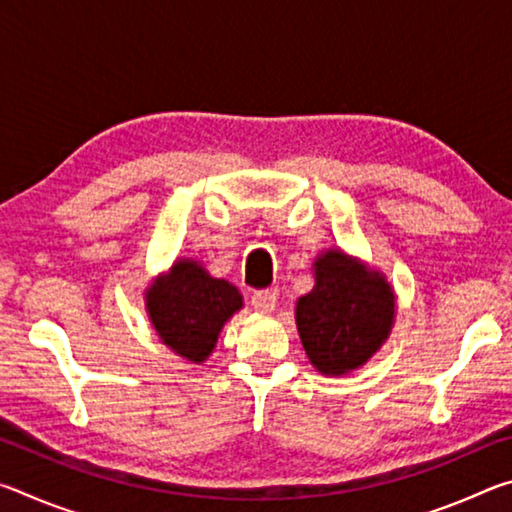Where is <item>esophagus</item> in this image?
Masks as SVG:
<instances>
[{"label": "esophagus", "mask_w": 512, "mask_h": 512, "mask_svg": "<svg viewBox=\"0 0 512 512\" xmlns=\"http://www.w3.org/2000/svg\"><path fill=\"white\" fill-rule=\"evenodd\" d=\"M250 302H253V307L257 311H264V314H268V311H273L277 305V293L273 289L255 291L253 296H250Z\"/></svg>", "instance_id": "34e87169"}]
</instances>
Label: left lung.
Wrapping results in <instances>:
<instances>
[{
  "label": "left lung",
  "mask_w": 512,
  "mask_h": 512,
  "mask_svg": "<svg viewBox=\"0 0 512 512\" xmlns=\"http://www.w3.org/2000/svg\"><path fill=\"white\" fill-rule=\"evenodd\" d=\"M393 316L388 282L341 250L318 259L316 287L296 307L300 341L323 375H343L366 363L386 341Z\"/></svg>",
  "instance_id": "obj_1"
}]
</instances>
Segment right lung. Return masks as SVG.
Segmentation results:
<instances>
[{"instance_id": "1", "label": "right lung", "mask_w": 512, "mask_h": 512, "mask_svg": "<svg viewBox=\"0 0 512 512\" xmlns=\"http://www.w3.org/2000/svg\"><path fill=\"white\" fill-rule=\"evenodd\" d=\"M241 293L198 262H176L146 291L151 323L164 345L194 363L207 359L225 320L241 309Z\"/></svg>"}]
</instances>
